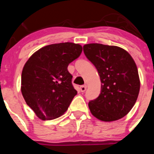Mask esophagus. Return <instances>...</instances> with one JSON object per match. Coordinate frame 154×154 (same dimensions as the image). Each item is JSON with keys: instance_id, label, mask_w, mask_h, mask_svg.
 I'll use <instances>...</instances> for the list:
<instances>
[{"instance_id": "obj_1", "label": "esophagus", "mask_w": 154, "mask_h": 154, "mask_svg": "<svg viewBox=\"0 0 154 154\" xmlns=\"http://www.w3.org/2000/svg\"><path fill=\"white\" fill-rule=\"evenodd\" d=\"M86 88H87V86H86V85H83V86H81L80 87V91H81L82 92H84V91L86 90Z\"/></svg>"}]
</instances>
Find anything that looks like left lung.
<instances>
[{"label":"left lung","instance_id":"8db88e82","mask_svg":"<svg viewBox=\"0 0 154 154\" xmlns=\"http://www.w3.org/2000/svg\"><path fill=\"white\" fill-rule=\"evenodd\" d=\"M83 52L95 66L101 82L100 94L88 102L91 114L103 122L125 117L134 106L140 89L134 60L117 46L88 44L83 46Z\"/></svg>","mask_w":154,"mask_h":154}]
</instances>
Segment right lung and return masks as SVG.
<instances>
[{
    "instance_id": "add662e5",
    "label": "right lung",
    "mask_w": 154,
    "mask_h": 154,
    "mask_svg": "<svg viewBox=\"0 0 154 154\" xmlns=\"http://www.w3.org/2000/svg\"><path fill=\"white\" fill-rule=\"evenodd\" d=\"M82 51L81 45L71 42L50 45L34 53L25 63L21 92L39 119H57L68 109L77 93L68 66Z\"/></svg>"
}]
</instances>
